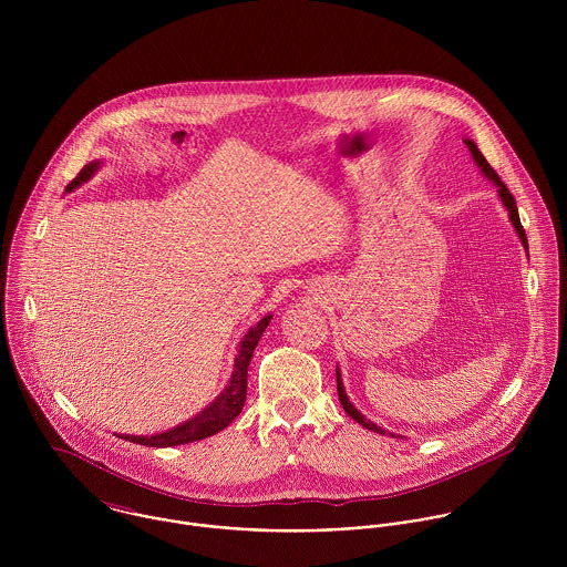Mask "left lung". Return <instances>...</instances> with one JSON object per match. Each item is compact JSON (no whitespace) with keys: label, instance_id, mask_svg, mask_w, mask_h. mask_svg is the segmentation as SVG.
Returning <instances> with one entry per match:
<instances>
[{"label":"left lung","instance_id":"8db88e82","mask_svg":"<svg viewBox=\"0 0 567 567\" xmlns=\"http://www.w3.org/2000/svg\"><path fill=\"white\" fill-rule=\"evenodd\" d=\"M465 144H467V148L472 151V155H474V162L478 163V167L483 169V174L488 176L495 185H497V192H499V198H502V203H504V207L508 209V218H511V223H513V227H515V231H517V236H519V240L524 244V248L528 250V240H526V234H524V227H522V223H519V214H517V205H515V198H513V194L506 189V185L499 181V176H497V172L488 165V162L485 159V155L478 151V146L472 142V140H465ZM336 386H338V400H340V404L344 408V412L351 416V419H355L360 425H364L367 430H371V432H378V434H386L380 425H375L373 421H369L362 412H358L353 404L349 402V398H347V393H344V389H342V382H340V373L336 371ZM395 436V434H393Z\"/></svg>","mask_w":567,"mask_h":567}]
</instances>
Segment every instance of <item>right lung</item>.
Here are the masks:
<instances>
[{"label":"right lung","instance_id":"add662e5","mask_svg":"<svg viewBox=\"0 0 567 567\" xmlns=\"http://www.w3.org/2000/svg\"><path fill=\"white\" fill-rule=\"evenodd\" d=\"M97 169V163H86L79 172V176L68 185V192L79 187L86 178H91V174ZM270 323V317H264L259 323L248 329V333L244 336L240 342V353L236 358V369L231 373L229 386L225 389V393L205 408L198 416L189 419L183 425H176L163 434L157 436H120L140 445H148V447H172V445H185L192 441H200L207 439L216 432H220L223 427H227L240 412H243L244 402H246V373H248V364L252 358V351L259 342V336L264 333V329Z\"/></svg>","mask_w":567,"mask_h":567}]
</instances>
